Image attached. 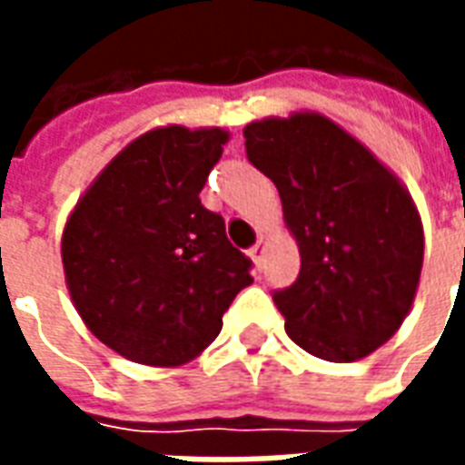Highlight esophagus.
I'll return each mask as SVG.
<instances>
[{
	"instance_id": "esophagus-1",
	"label": "esophagus",
	"mask_w": 465,
	"mask_h": 465,
	"mask_svg": "<svg viewBox=\"0 0 465 465\" xmlns=\"http://www.w3.org/2000/svg\"><path fill=\"white\" fill-rule=\"evenodd\" d=\"M263 253H266V242L259 239V242L253 243L252 249H249V256H252V262L256 269H262V262H263Z\"/></svg>"
}]
</instances>
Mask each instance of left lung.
<instances>
[{
  "mask_svg": "<svg viewBox=\"0 0 465 465\" xmlns=\"http://www.w3.org/2000/svg\"><path fill=\"white\" fill-rule=\"evenodd\" d=\"M243 136L302 253L299 279L273 293L286 333L316 359H366L399 331L419 292L423 223L409 189L319 112L256 119Z\"/></svg>",
  "mask_w": 465,
  "mask_h": 465,
  "instance_id": "obj_1",
  "label": "left lung"
}]
</instances>
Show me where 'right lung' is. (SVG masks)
<instances>
[{"label": "right lung", "mask_w": 465, "mask_h": 465, "mask_svg": "<svg viewBox=\"0 0 465 465\" xmlns=\"http://www.w3.org/2000/svg\"><path fill=\"white\" fill-rule=\"evenodd\" d=\"M229 136L222 126L149 129L66 216L62 263L76 313L134 363L173 369L196 359L253 282L252 262L199 199Z\"/></svg>", "instance_id": "1"}]
</instances>
